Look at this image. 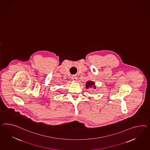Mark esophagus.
I'll use <instances>...</instances> for the list:
<instances>
[{"label":"esophagus","instance_id":"1","mask_svg":"<svg viewBox=\"0 0 150 150\" xmlns=\"http://www.w3.org/2000/svg\"><path fill=\"white\" fill-rule=\"evenodd\" d=\"M72 80L74 81H77V77L76 76H73L72 77Z\"/></svg>","mask_w":150,"mask_h":150}]
</instances>
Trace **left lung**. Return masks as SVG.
<instances>
[{
	"label": "left lung",
	"mask_w": 150,
	"mask_h": 150,
	"mask_svg": "<svg viewBox=\"0 0 150 150\" xmlns=\"http://www.w3.org/2000/svg\"><path fill=\"white\" fill-rule=\"evenodd\" d=\"M85 87L86 88L88 89L89 88H96V86H95V83L93 81H88L85 84Z\"/></svg>",
	"instance_id": "8db88e82"
}]
</instances>
